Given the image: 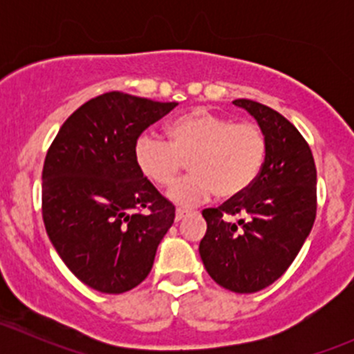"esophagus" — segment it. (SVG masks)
I'll return each mask as SVG.
<instances>
[{
	"label": "esophagus",
	"mask_w": 354,
	"mask_h": 354,
	"mask_svg": "<svg viewBox=\"0 0 354 354\" xmlns=\"http://www.w3.org/2000/svg\"><path fill=\"white\" fill-rule=\"evenodd\" d=\"M187 214H188V210H185V209H176V217H174V219L181 221L185 216H187Z\"/></svg>",
	"instance_id": "obj_1"
}]
</instances>
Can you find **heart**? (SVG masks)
<instances>
[{"instance_id": "1", "label": "heart", "mask_w": 354, "mask_h": 354, "mask_svg": "<svg viewBox=\"0 0 354 354\" xmlns=\"http://www.w3.org/2000/svg\"><path fill=\"white\" fill-rule=\"evenodd\" d=\"M266 154L267 138L259 123H234L207 109L174 118L167 140L145 131L133 147L140 173L162 188L176 181L188 160L192 174L169 192L171 200L181 205H195L214 194L221 198L241 195L259 178Z\"/></svg>"}]
</instances>
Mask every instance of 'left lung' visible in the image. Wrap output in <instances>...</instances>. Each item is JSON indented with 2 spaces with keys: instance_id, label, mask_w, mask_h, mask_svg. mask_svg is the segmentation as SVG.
<instances>
[{
  "instance_id": "obj_1",
  "label": "left lung",
  "mask_w": 354,
  "mask_h": 354,
  "mask_svg": "<svg viewBox=\"0 0 354 354\" xmlns=\"http://www.w3.org/2000/svg\"><path fill=\"white\" fill-rule=\"evenodd\" d=\"M233 104L262 127L266 160L248 190L202 210L207 231L198 252L219 286L245 295L279 279L301 250L317 216V169L308 142L283 114L250 99Z\"/></svg>"
}]
</instances>
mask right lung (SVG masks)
<instances>
[{"instance_id":"right-lung-1","label":"right lung","mask_w":354,"mask_h":354,"mask_svg":"<svg viewBox=\"0 0 354 354\" xmlns=\"http://www.w3.org/2000/svg\"><path fill=\"white\" fill-rule=\"evenodd\" d=\"M176 102L106 92L59 128L42 167V219L65 266L108 295L149 276L174 205L140 173L135 140Z\"/></svg>"}]
</instances>
